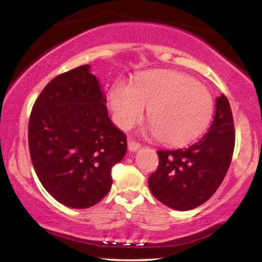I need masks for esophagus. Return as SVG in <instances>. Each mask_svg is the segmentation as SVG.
Wrapping results in <instances>:
<instances>
[{"mask_svg": "<svg viewBox=\"0 0 262 262\" xmlns=\"http://www.w3.org/2000/svg\"><path fill=\"white\" fill-rule=\"evenodd\" d=\"M140 144L138 143V141H135L134 139H132V138H129L128 139V149L130 150V151H137V150L140 149Z\"/></svg>", "mask_w": 262, "mask_h": 262, "instance_id": "34e87169", "label": "esophagus"}]
</instances>
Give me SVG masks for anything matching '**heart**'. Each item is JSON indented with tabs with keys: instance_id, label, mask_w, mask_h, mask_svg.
I'll return each mask as SVG.
<instances>
[{
	"instance_id": "1",
	"label": "heart",
	"mask_w": 262,
	"mask_h": 262,
	"mask_svg": "<svg viewBox=\"0 0 262 262\" xmlns=\"http://www.w3.org/2000/svg\"><path fill=\"white\" fill-rule=\"evenodd\" d=\"M113 122L128 130L148 119L158 139L167 145L182 146L197 139L208 127L214 111L209 90L188 75L158 70L141 74L133 85L119 80L108 92Z\"/></svg>"
}]
</instances>
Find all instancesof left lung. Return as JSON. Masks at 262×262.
Masks as SVG:
<instances>
[{"mask_svg": "<svg viewBox=\"0 0 262 262\" xmlns=\"http://www.w3.org/2000/svg\"><path fill=\"white\" fill-rule=\"evenodd\" d=\"M235 145L230 104L224 95L215 100L210 128L185 149L159 150V166L148 182L151 193L165 206L189 210L214 194L229 169Z\"/></svg>", "mask_w": 262, "mask_h": 262, "instance_id": "8db88e82", "label": "left lung"}]
</instances>
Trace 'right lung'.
Masks as SVG:
<instances>
[{"label":"right lung","mask_w":262,"mask_h":262,"mask_svg":"<svg viewBox=\"0 0 262 262\" xmlns=\"http://www.w3.org/2000/svg\"><path fill=\"white\" fill-rule=\"evenodd\" d=\"M104 103L97 77L82 65L54 77L33 106V166L44 188L66 207L100 202L112 186V167L127 152V137L111 122Z\"/></svg>","instance_id":"1"}]
</instances>
